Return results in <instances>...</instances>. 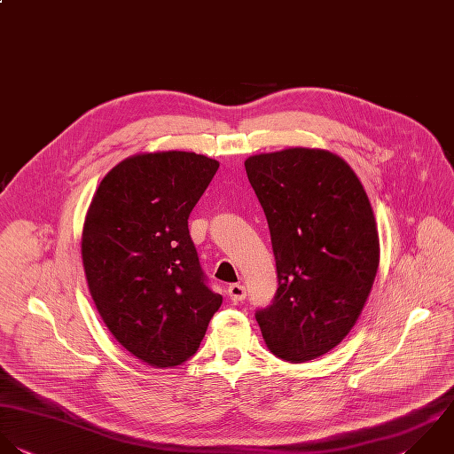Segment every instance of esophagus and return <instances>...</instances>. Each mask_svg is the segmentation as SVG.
<instances>
[{
    "label": "esophagus",
    "instance_id": "obj_1",
    "mask_svg": "<svg viewBox=\"0 0 454 454\" xmlns=\"http://www.w3.org/2000/svg\"><path fill=\"white\" fill-rule=\"evenodd\" d=\"M228 295L233 302H240L246 299V286L244 285H230L228 286Z\"/></svg>",
    "mask_w": 454,
    "mask_h": 454
}]
</instances>
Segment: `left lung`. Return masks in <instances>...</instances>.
Wrapping results in <instances>:
<instances>
[{
    "label": "left lung",
    "mask_w": 454,
    "mask_h": 454,
    "mask_svg": "<svg viewBox=\"0 0 454 454\" xmlns=\"http://www.w3.org/2000/svg\"><path fill=\"white\" fill-rule=\"evenodd\" d=\"M244 166L279 279L256 322L276 357L313 361L347 338L370 297L380 262L372 203L354 169L329 150L285 148Z\"/></svg>",
    "instance_id": "8db88e82"
}]
</instances>
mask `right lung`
<instances>
[{
    "instance_id": "1",
    "label": "right lung",
    "mask_w": 454,
    "mask_h": 454,
    "mask_svg": "<svg viewBox=\"0 0 454 454\" xmlns=\"http://www.w3.org/2000/svg\"><path fill=\"white\" fill-rule=\"evenodd\" d=\"M219 162L194 152H145L118 162L88 207L81 256L113 338L153 368L196 354L223 297L200 267L187 219Z\"/></svg>"
}]
</instances>
